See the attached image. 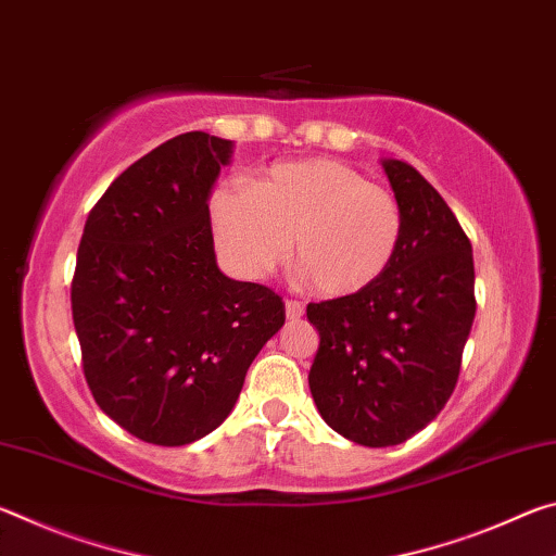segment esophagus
<instances>
[{"label":"esophagus","instance_id":"1","mask_svg":"<svg viewBox=\"0 0 556 556\" xmlns=\"http://www.w3.org/2000/svg\"><path fill=\"white\" fill-rule=\"evenodd\" d=\"M285 308H287V318H291V321H296V318L304 316V304H301L299 299H287Z\"/></svg>","mask_w":556,"mask_h":556}]
</instances>
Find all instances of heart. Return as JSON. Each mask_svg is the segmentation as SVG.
Wrapping results in <instances>:
<instances>
[{
	"label": "heart",
	"mask_w": 556,
	"mask_h": 556,
	"mask_svg": "<svg viewBox=\"0 0 556 556\" xmlns=\"http://www.w3.org/2000/svg\"><path fill=\"white\" fill-rule=\"evenodd\" d=\"M211 220L240 275H269L291 248L318 294L333 299L372 287L402 240L397 195L331 159L277 164L255 186L215 188Z\"/></svg>",
	"instance_id": "obj_1"
}]
</instances>
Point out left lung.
I'll return each instance as SVG.
<instances>
[{
	"label": "left lung",
	"instance_id": "left-lung-1",
	"mask_svg": "<svg viewBox=\"0 0 556 556\" xmlns=\"http://www.w3.org/2000/svg\"><path fill=\"white\" fill-rule=\"evenodd\" d=\"M402 205V240L365 291L308 304L318 351L308 388L326 425L363 446L425 429L456 388L476 316L473 252L446 201L417 168L382 162Z\"/></svg>",
	"mask_w": 556,
	"mask_h": 556
}]
</instances>
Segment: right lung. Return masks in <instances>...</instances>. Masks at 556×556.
Instances as JSON below:
<instances>
[{
  "label": "right lung",
  "mask_w": 556,
  "mask_h": 556,
  "mask_svg": "<svg viewBox=\"0 0 556 556\" xmlns=\"http://www.w3.org/2000/svg\"><path fill=\"white\" fill-rule=\"evenodd\" d=\"M232 142L186 131L125 168L83 230L71 308L83 375L131 437L184 446L220 427L285 301L215 265L208 193Z\"/></svg>",
  "instance_id": "obj_1"
}]
</instances>
